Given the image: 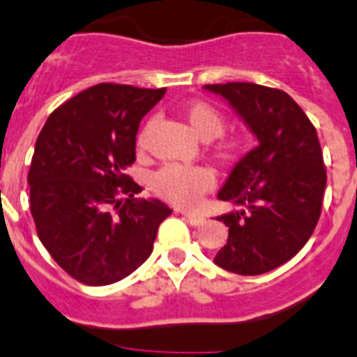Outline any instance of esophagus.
<instances>
[{"instance_id":"1","label":"esophagus","mask_w":357,"mask_h":357,"mask_svg":"<svg viewBox=\"0 0 357 357\" xmlns=\"http://www.w3.org/2000/svg\"><path fill=\"white\" fill-rule=\"evenodd\" d=\"M178 213H181L183 216H186L190 225H202L206 222V216L199 215V213H190V211H185V209H178Z\"/></svg>"}]
</instances>
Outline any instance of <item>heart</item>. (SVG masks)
I'll return each instance as SVG.
<instances>
[{
  "mask_svg": "<svg viewBox=\"0 0 357 357\" xmlns=\"http://www.w3.org/2000/svg\"><path fill=\"white\" fill-rule=\"evenodd\" d=\"M185 119L190 130L201 141L209 142L220 137L225 128L224 116L220 114L211 103L194 102L186 105ZM149 125L139 135V146H144L146 133ZM243 151V142L239 139H227L213 148V156L218 162H234ZM215 185V176L209 169L201 165H165L155 172L151 188L160 199L172 202L181 208H194L201 201L202 194L209 192Z\"/></svg>",
  "mask_w": 357,
  "mask_h": 357,
  "instance_id": "b5f03b06",
  "label": "heart"
}]
</instances>
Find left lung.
<instances>
[{"label": "left lung", "mask_w": 357, "mask_h": 357, "mask_svg": "<svg viewBox=\"0 0 357 357\" xmlns=\"http://www.w3.org/2000/svg\"><path fill=\"white\" fill-rule=\"evenodd\" d=\"M257 137L229 174L220 201L239 209L218 216L229 227L215 264L238 275H262L291 261L319 222L326 169L317 130L285 91L252 84H208Z\"/></svg>", "instance_id": "1"}]
</instances>
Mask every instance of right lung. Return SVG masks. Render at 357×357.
<instances>
[{"instance_id": "add662e5", "label": "right lung", "mask_w": 357, "mask_h": 357, "mask_svg": "<svg viewBox=\"0 0 357 357\" xmlns=\"http://www.w3.org/2000/svg\"><path fill=\"white\" fill-rule=\"evenodd\" d=\"M163 95L96 84L56 109L36 139L28 174L36 232L82 284L109 285L135 271L172 213L158 199H139L142 188L125 172L139 125Z\"/></svg>"}]
</instances>
